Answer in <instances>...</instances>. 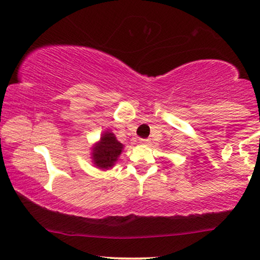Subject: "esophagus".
<instances>
[{
	"label": "esophagus",
	"instance_id": "obj_1",
	"mask_svg": "<svg viewBox=\"0 0 260 260\" xmlns=\"http://www.w3.org/2000/svg\"><path fill=\"white\" fill-rule=\"evenodd\" d=\"M140 143H141V145H149L150 141L148 139H141Z\"/></svg>",
	"mask_w": 260,
	"mask_h": 260
}]
</instances>
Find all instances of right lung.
<instances>
[{
	"instance_id": "obj_1",
	"label": "right lung",
	"mask_w": 260,
	"mask_h": 260,
	"mask_svg": "<svg viewBox=\"0 0 260 260\" xmlns=\"http://www.w3.org/2000/svg\"><path fill=\"white\" fill-rule=\"evenodd\" d=\"M124 146L111 131H105L101 140L92 147V162L102 170H108L115 164Z\"/></svg>"
}]
</instances>
